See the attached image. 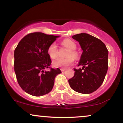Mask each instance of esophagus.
Wrapping results in <instances>:
<instances>
[{
    "label": "esophagus",
    "instance_id": "34e87169",
    "mask_svg": "<svg viewBox=\"0 0 123 123\" xmlns=\"http://www.w3.org/2000/svg\"><path fill=\"white\" fill-rule=\"evenodd\" d=\"M65 70H66V68H61V72L65 71Z\"/></svg>",
    "mask_w": 123,
    "mask_h": 123
}]
</instances>
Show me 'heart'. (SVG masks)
<instances>
[{"instance_id":"1","label":"heart","mask_w":123,"mask_h":123,"mask_svg":"<svg viewBox=\"0 0 123 123\" xmlns=\"http://www.w3.org/2000/svg\"><path fill=\"white\" fill-rule=\"evenodd\" d=\"M62 44L65 47L69 50V52L67 55L66 58H58L53 61V65L55 68H64L72 65L73 62V60L71 57L73 58L77 57V53L74 50L76 49V44L73 41L70 39H65L62 42ZM47 53L49 57L51 59H55L57 57V45L55 43H51L48 47Z\"/></svg>"}]
</instances>
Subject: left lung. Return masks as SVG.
<instances>
[{"instance_id":"obj_1","label":"left lung","mask_w":123,"mask_h":123,"mask_svg":"<svg viewBox=\"0 0 123 123\" xmlns=\"http://www.w3.org/2000/svg\"><path fill=\"white\" fill-rule=\"evenodd\" d=\"M83 53L78 66L74 69V75L69 79L70 87L81 94H91L102 85L108 68V50L99 39L85 33L73 35Z\"/></svg>"}]
</instances>
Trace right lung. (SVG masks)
I'll return each instance as SVG.
<instances>
[{"instance_id": "obj_1", "label": "right lung", "mask_w": 123, "mask_h": 123, "mask_svg": "<svg viewBox=\"0 0 123 123\" xmlns=\"http://www.w3.org/2000/svg\"><path fill=\"white\" fill-rule=\"evenodd\" d=\"M59 37L34 32L18 44L14 50V71L18 84L25 92L40 97L52 90L55 78L61 72L59 68L45 70L51 63L47 49Z\"/></svg>"}]
</instances>
